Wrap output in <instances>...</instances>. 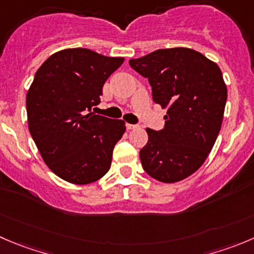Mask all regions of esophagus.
<instances>
[{
	"label": "esophagus",
	"instance_id": "34e87169",
	"mask_svg": "<svg viewBox=\"0 0 254 254\" xmlns=\"http://www.w3.org/2000/svg\"><path fill=\"white\" fill-rule=\"evenodd\" d=\"M137 125H135V124H129V123H127V130H134V129H137Z\"/></svg>",
	"mask_w": 254,
	"mask_h": 254
}]
</instances>
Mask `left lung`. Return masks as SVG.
<instances>
[{
  "label": "left lung",
  "instance_id": "obj_1",
  "mask_svg": "<svg viewBox=\"0 0 254 254\" xmlns=\"http://www.w3.org/2000/svg\"><path fill=\"white\" fill-rule=\"evenodd\" d=\"M129 64L147 78L152 100L167 108L164 129H146L142 169L157 181H181L200 169L221 130L227 100L222 72L200 52L181 47L157 49Z\"/></svg>",
  "mask_w": 254,
  "mask_h": 254
}]
</instances>
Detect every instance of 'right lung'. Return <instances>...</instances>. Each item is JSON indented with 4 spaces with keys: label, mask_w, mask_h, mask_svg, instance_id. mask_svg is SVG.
Masks as SVG:
<instances>
[{
    "label": "right lung",
    "mask_w": 254,
    "mask_h": 254,
    "mask_svg": "<svg viewBox=\"0 0 254 254\" xmlns=\"http://www.w3.org/2000/svg\"><path fill=\"white\" fill-rule=\"evenodd\" d=\"M123 62L70 48L52 54L36 72L26 98L28 129L44 162L61 179L85 185L109 171L125 123L95 115L92 108Z\"/></svg>",
    "instance_id": "add662e5"
}]
</instances>
